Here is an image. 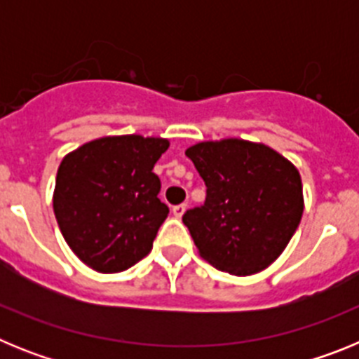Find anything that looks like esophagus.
<instances>
[{"mask_svg":"<svg viewBox=\"0 0 359 359\" xmlns=\"http://www.w3.org/2000/svg\"><path fill=\"white\" fill-rule=\"evenodd\" d=\"M185 210H187L185 203H182V205H176V207H172V214L176 215V217H182V215L185 214Z\"/></svg>","mask_w":359,"mask_h":359,"instance_id":"obj_1","label":"esophagus"}]
</instances>
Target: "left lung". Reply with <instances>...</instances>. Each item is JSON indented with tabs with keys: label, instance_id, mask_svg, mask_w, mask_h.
Listing matches in <instances>:
<instances>
[{
	"label": "left lung",
	"instance_id": "1",
	"mask_svg": "<svg viewBox=\"0 0 359 359\" xmlns=\"http://www.w3.org/2000/svg\"><path fill=\"white\" fill-rule=\"evenodd\" d=\"M185 154L207 185L205 205L183 215L199 255L237 277L268 268L302 219L297 167L268 145L239 138L201 142Z\"/></svg>",
	"mask_w": 359,
	"mask_h": 359
}]
</instances>
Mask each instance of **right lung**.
<instances>
[{"label":"right lung","instance_id":"1","mask_svg":"<svg viewBox=\"0 0 359 359\" xmlns=\"http://www.w3.org/2000/svg\"><path fill=\"white\" fill-rule=\"evenodd\" d=\"M169 149L165 138L104 136L62 158L53 212L72 252L100 273L131 268L152 248L169 214L160 201L154 163Z\"/></svg>","mask_w":359,"mask_h":359}]
</instances>
